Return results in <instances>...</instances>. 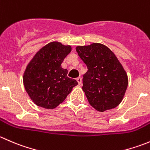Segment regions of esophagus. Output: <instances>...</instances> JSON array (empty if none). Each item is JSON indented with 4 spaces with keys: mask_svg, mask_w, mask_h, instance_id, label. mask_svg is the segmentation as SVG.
Here are the masks:
<instances>
[{
    "mask_svg": "<svg viewBox=\"0 0 150 150\" xmlns=\"http://www.w3.org/2000/svg\"><path fill=\"white\" fill-rule=\"evenodd\" d=\"M76 80H77V81H78V84L81 85V83H82V78H81V77H78V78H76Z\"/></svg>",
    "mask_w": 150,
    "mask_h": 150,
    "instance_id": "obj_1",
    "label": "esophagus"
}]
</instances>
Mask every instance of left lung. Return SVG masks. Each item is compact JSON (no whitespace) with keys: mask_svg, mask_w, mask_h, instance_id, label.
<instances>
[{"mask_svg":"<svg viewBox=\"0 0 150 150\" xmlns=\"http://www.w3.org/2000/svg\"><path fill=\"white\" fill-rule=\"evenodd\" d=\"M76 51L88 68L83 75L82 88L89 104L99 112L119 105L128 79L114 53L108 47L96 43L77 46Z\"/></svg>","mask_w":150,"mask_h":150,"instance_id":"8db88e82","label":"left lung"}]
</instances>
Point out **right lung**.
Listing matches in <instances>:
<instances>
[{
	"label": "right lung",
	"instance_id": "1",
	"mask_svg": "<svg viewBox=\"0 0 150 150\" xmlns=\"http://www.w3.org/2000/svg\"><path fill=\"white\" fill-rule=\"evenodd\" d=\"M71 50L70 46L51 42L40 48L27 66L24 86L31 100L38 107L56 108L78 85L75 79L68 78L67 69L61 65Z\"/></svg>",
	"mask_w": 150,
	"mask_h": 150
}]
</instances>
